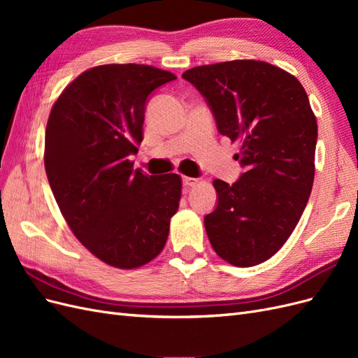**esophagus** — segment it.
I'll use <instances>...</instances> for the list:
<instances>
[{
	"instance_id": "34e87169",
	"label": "esophagus",
	"mask_w": 358,
	"mask_h": 358,
	"mask_svg": "<svg viewBox=\"0 0 358 358\" xmlns=\"http://www.w3.org/2000/svg\"><path fill=\"white\" fill-rule=\"evenodd\" d=\"M197 182H199L197 178H189V176H183V178H182L183 187H194Z\"/></svg>"
}]
</instances>
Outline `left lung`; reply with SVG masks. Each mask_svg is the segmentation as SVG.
<instances>
[{"mask_svg":"<svg viewBox=\"0 0 358 358\" xmlns=\"http://www.w3.org/2000/svg\"><path fill=\"white\" fill-rule=\"evenodd\" d=\"M182 78L196 86L216 128L241 143L245 169L233 185L213 180L218 204L204 216L209 241L225 262L251 267L291 236L315 176L317 119L294 76L254 59L200 66Z\"/></svg>","mask_w":358,"mask_h":358,"instance_id":"1","label":"left lung"}]
</instances>
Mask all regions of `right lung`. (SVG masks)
I'll list each match as a JSON object with an SVG mask.
<instances>
[{
	"label": "right lung",
	"instance_id": "1",
	"mask_svg": "<svg viewBox=\"0 0 358 358\" xmlns=\"http://www.w3.org/2000/svg\"><path fill=\"white\" fill-rule=\"evenodd\" d=\"M175 79L143 64L99 66L76 78L49 115L45 167L61 213L86 249L117 268L154 259L179 208V175L149 176L129 159L149 95Z\"/></svg>",
	"mask_w": 358,
	"mask_h": 358
}]
</instances>
